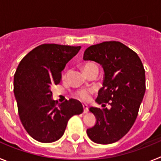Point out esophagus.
I'll use <instances>...</instances> for the list:
<instances>
[{
  "label": "esophagus",
  "mask_w": 161,
  "mask_h": 161,
  "mask_svg": "<svg viewBox=\"0 0 161 161\" xmlns=\"http://www.w3.org/2000/svg\"><path fill=\"white\" fill-rule=\"evenodd\" d=\"M83 109H84V113L86 114L89 111V108H88V105L86 104H83Z\"/></svg>",
  "instance_id": "1"
}]
</instances>
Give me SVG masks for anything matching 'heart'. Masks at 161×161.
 Listing matches in <instances>:
<instances>
[{"label":"heart","instance_id":"1","mask_svg":"<svg viewBox=\"0 0 161 161\" xmlns=\"http://www.w3.org/2000/svg\"><path fill=\"white\" fill-rule=\"evenodd\" d=\"M81 68L82 70L84 71V72L85 74H87L88 72H91L93 69H97V66L93 62H86V63L83 64ZM91 93H92L91 89H81V90H79L78 92H76V95L80 100L86 102L90 97Z\"/></svg>","mask_w":161,"mask_h":161}]
</instances>
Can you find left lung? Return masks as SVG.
<instances>
[{
    "label": "left lung",
    "instance_id": "left-lung-1",
    "mask_svg": "<svg viewBox=\"0 0 161 161\" xmlns=\"http://www.w3.org/2000/svg\"><path fill=\"white\" fill-rule=\"evenodd\" d=\"M83 59L94 61L103 68L102 88L96 102L110 106L102 109L89 107L96 123L87 129V135L96 143H115L130 130L137 118L146 90L143 65L136 52L116 41L89 47Z\"/></svg>",
    "mask_w": 161,
    "mask_h": 161
}]
</instances>
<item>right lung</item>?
<instances>
[{"instance_id":"add662e5","label":"right lung","mask_w":161,"mask_h":161,"mask_svg":"<svg viewBox=\"0 0 161 161\" xmlns=\"http://www.w3.org/2000/svg\"><path fill=\"white\" fill-rule=\"evenodd\" d=\"M80 49V46L42 44L18 64L14 78L18 114L24 128L37 141L52 143L59 139L69 119L83 112L79 101L56 103L51 91L61 81L66 64Z\"/></svg>"}]
</instances>
